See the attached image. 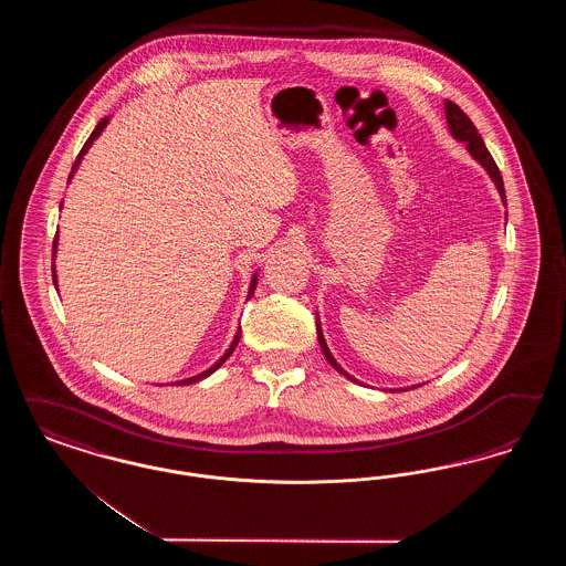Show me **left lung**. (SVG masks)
<instances>
[{"mask_svg":"<svg viewBox=\"0 0 566 566\" xmlns=\"http://www.w3.org/2000/svg\"><path fill=\"white\" fill-rule=\"evenodd\" d=\"M446 118H448V127H450V134L458 142H464V146H467V150H469V155L475 159V161L480 163L482 167L485 169V174L490 176V180L494 182V187L499 190V195H501V201H503V206H507V197H505V187H503V178H501V171H499V167H496V163L492 159V155L488 153V148H485L484 139H482V135L478 134V129H475V125L471 123V118L462 112V109L458 108L454 102H448L446 99ZM316 333H318V342H321V348L324 352V358L333 365V369H337L339 374L344 377H348L350 381H356V384H360L356 377H352L348 371H344L342 369V365L333 358V354L328 350V346H326V339H324L323 335V324H321V316H316ZM411 388H416V386H411ZM399 390H409V388H399ZM390 392H397V388H392Z\"/></svg>","mask_w":566,"mask_h":566,"instance_id":"left-lung-1","label":"left lung"}]
</instances>
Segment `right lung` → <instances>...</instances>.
I'll return each instance as SVG.
<instances>
[{
  "instance_id": "1",
  "label": "right lung",
  "mask_w": 566,
  "mask_h": 566,
  "mask_svg": "<svg viewBox=\"0 0 566 566\" xmlns=\"http://www.w3.org/2000/svg\"><path fill=\"white\" fill-rule=\"evenodd\" d=\"M109 123V116H106V118H102L99 123H97V127H95V132L91 134V137L84 142V146H82L81 155L76 157V161H74V167H72V171H70V178H67V185L72 182V178H74V174L78 171V167H81V161L84 159V155L88 153V148L93 146V142L99 137V135L104 134V129H106V125ZM56 254V238H54V245H53V256ZM53 282L54 286H56V271H54L53 265ZM256 282H259V271L252 275V280H250V286H248V298H252V295H254V291H256ZM245 298V301H248ZM240 337H242V326L235 331V337H233V342H231V346L227 348V352L216 360L214 365L210 367V369H206V371H201L199 376H192L187 377V379H180V381H176V386H189V384H195V381H201V379H206L208 376H212L214 374L216 369L233 354V350H235V346H238V342H240Z\"/></svg>"
}]
</instances>
